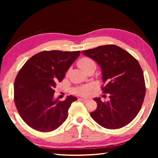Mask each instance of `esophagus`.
Segmentation results:
<instances>
[{"instance_id": "esophagus-1", "label": "esophagus", "mask_w": 158, "mask_h": 158, "mask_svg": "<svg viewBox=\"0 0 158 158\" xmlns=\"http://www.w3.org/2000/svg\"><path fill=\"white\" fill-rule=\"evenodd\" d=\"M79 100L82 101V102H86L89 101V100H88V99H84V98H79Z\"/></svg>"}]
</instances>
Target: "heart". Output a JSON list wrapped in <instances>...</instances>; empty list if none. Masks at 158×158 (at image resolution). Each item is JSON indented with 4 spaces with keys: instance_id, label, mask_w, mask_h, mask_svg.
<instances>
[{
    "instance_id": "b5f03b06",
    "label": "heart",
    "mask_w": 158,
    "mask_h": 158,
    "mask_svg": "<svg viewBox=\"0 0 158 158\" xmlns=\"http://www.w3.org/2000/svg\"><path fill=\"white\" fill-rule=\"evenodd\" d=\"M77 65L79 67L80 69H81L83 71H85V69H87L89 68L90 66L93 65H95L94 63L91 58H88V57H83L80 58L78 62H77ZM92 85H83L81 87H77L74 89V92H75L77 94L82 96H86L89 94V93L92 89Z\"/></svg>"
}]
</instances>
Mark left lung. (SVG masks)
I'll use <instances>...</instances> for the list:
<instances>
[{
  "label": "left lung",
  "instance_id": "obj_1",
  "mask_svg": "<svg viewBox=\"0 0 158 158\" xmlns=\"http://www.w3.org/2000/svg\"><path fill=\"white\" fill-rule=\"evenodd\" d=\"M101 67L104 84L102 90L109 93L108 102L93 99L97 109L90 116L102 127L119 129L137 116L146 95L145 81L139 63L122 48L106 44L81 52Z\"/></svg>",
  "mask_w": 158,
  "mask_h": 158
}]
</instances>
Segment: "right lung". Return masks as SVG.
Here are the masks:
<instances>
[{"label":"right lung","instance_id":"right-lung-1","mask_svg":"<svg viewBox=\"0 0 158 158\" xmlns=\"http://www.w3.org/2000/svg\"><path fill=\"white\" fill-rule=\"evenodd\" d=\"M80 53L44 51L33 56L19 71L14 84L15 104L28 126L47 132L65 122L69 106L77 98L69 95L64 101L53 100L54 89Z\"/></svg>","mask_w":158,"mask_h":158}]
</instances>
